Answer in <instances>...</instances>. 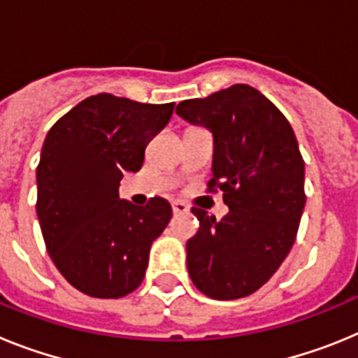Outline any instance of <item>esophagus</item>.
<instances>
[{
	"mask_svg": "<svg viewBox=\"0 0 358 358\" xmlns=\"http://www.w3.org/2000/svg\"><path fill=\"white\" fill-rule=\"evenodd\" d=\"M172 210H173V213H188L189 208L186 206L182 201H173L172 202Z\"/></svg>",
	"mask_w": 358,
	"mask_h": 358,
	"instance_id": "esophagus-1",
	"label": "esophagus"
}]
</instances>
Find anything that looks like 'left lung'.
I'll list each match as a JSON object with an SVG mask.
<instances>
[{
    "mask_svg": "<svg viewBox=\"0 0 358 358\" xmlns=\"http://www.w3.org/2000/svg\"><path fill=\"white\" fill-rule=\"evenodd\" d=\"M176 113L213 134L208 186L222 189L229 208L222 220L192 208L201 226L186 243L189 278L213 299L245 297L271 280L296 240L306 201L296 134L248 84L185 100Z\"/></svg>",
    "mask_w": 358,
    "mask_h": 358,
    "instance_id": "obj_1",
    "label": "left lung"
}]
</instances>
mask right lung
<instances>
[{
  "mask_svg": "<svg viewBox=\"0 0 358 358\" xmlns=\"http://www.w3.org/2000/svg\"><path fill=\"white\" fill-rule=\"evenodd\" d=\"M176 103H140L100 93L50 129L37 166V218L59 273L91 297L116 299L141 285L152 242L172 218L169 201L120 199L125 172L143 166L145 148Z\"/></svg>",
  "mask_w": 358,
  "mask_h": 358,
  "instance_id": "right-lung-1",
  "label": "right lung"
}]
</instances>
